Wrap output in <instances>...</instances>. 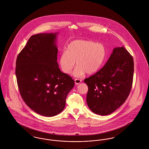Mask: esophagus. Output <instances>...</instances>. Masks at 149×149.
I'll use <instances>...</instances> for the list:
<instances>
[{
  "instance_id": "obj_1",
  "label": "esophagus",
  "mask_w": 149,
  "mask_h": 149,
  "mask_svg": "<svg viewBox=\"0 0 149 149\" xmlns=\"http://www.w3.org/2000/svg\"><path fill=\"white\" fill-rule=\"evenodd\" d=\"M81 82V80H80V79H75V83L77 85L80 84Z\"/></svg>"
}]
</instances>
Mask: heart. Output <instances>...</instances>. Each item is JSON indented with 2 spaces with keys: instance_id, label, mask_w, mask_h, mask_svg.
I'll list each match as a JSON object with an SVG mask.
<instances>
[{
  "instance_id": "1",
  "label": "heart",
  "mask_w": 149,
  "mask_h": 149,
  "mask_svg": "<svg viewBox=\"0 0 149 149\" xmlns=\"http://www.w3.org/2000/svg\"><path fill=\"white\" fill-rule=\"evenodd\" d=\"M107 55L105 46L90 40H77L70 43L59 57V65L62 71L69 74L77 63L73 71L75 77H82L86 72L92 74L98 71L104 63Z\"/></svg>"
}]
</instances>
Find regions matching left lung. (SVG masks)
I'll use <instances>...</instances> for the list:
<instances>
[{"label": "left lung", "mask_w": 149, "mask_h": 149, "mask_svg": "<svg viewBox=\"0 0 149 149\" xmlns=\"http://www.w3.org/2000/svg\"><path fill=\"white\" fill-rule=\"evenodd\" d=\"M134 71L130 54L123 46L114 48L105 65L84 80L88 86L87 104L93 112L106 116L122 106L131 91Z\"/></svg>", "instance_id": "1"}]
</instances>
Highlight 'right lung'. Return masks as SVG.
I'll return each mask as SVG.
<instances>
[{"label":"right lung","mask_w":149,"mask_h":149,"mask_svg":"<svg viewBox=\"0 0 149 149\" xmlns=\"http://www.w3.org/2000/svg\"><path fill=\"white\" fill-rule=\"evenodd\" d=\"M57 33L32 36L16 60L15 75L22 98L36 113L52 117L63 111L74 80L57 62Z\"/></svg>","instance_id":"obj_1"}]
</instances>
